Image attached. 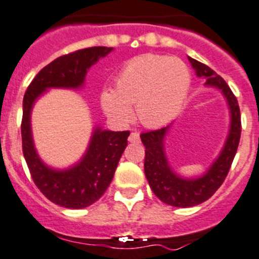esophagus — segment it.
Returning <instances> with one entry per match:
<instances>
[{
    "label": "esophagus",
    "instance_id": "obj_1",
    "mask_svg": "<svg viewBox=\"0 0 259 259\" xmlns=\"http://www.w3.org/2000/svg\"><path fill=\"white\" fill-rule=\"evenodd\" d=\"M127 139H129L130 143H139V141H141V137H139V133L133 132V133H130V135Z\"/></svg>",
    "mask_w": 259,
    "mask_h": 259
}]
</instances>
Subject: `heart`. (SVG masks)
I'll return each instance as SVG.
<instances>
[{"label": "heart", "instance_id": "heart-1", "mask_svg": "<svg viewBox=\"0 0 259 259\" xmlns=\"http://www.w3.org/2000/svg\"><path fill=\"white\" fill-rule=\"evenodd\" d=\"M189 84L190 72L180 59L146 53L125 64L115 80V91L105 89L101 94V105L117 124L132 120L135 105L142 124L157 127L178 115Z\"/></svg>", "mask_w": 259, "mask_h": 259}]
</instances>
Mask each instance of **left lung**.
Wrapping results in <instances>:
<instances>
[{
	"mask_svg": "<svg viewBox=\"0 0 259 259\" xmlns=\"http://www.w3.org/2000/svg\"><path fill=\"white\" fill-rule=\"evenodd\" d=\"M199 78H206L207 85L216 87L224 93L231 113L230 132L219 158L206 174L197 179H183L171 170L163 148V139L168 126L142 133L141 139L146 147L144 172L152 192L166 204L174 207H193L211 198L228 176L240 141L241 121L238 100L226 81L211 67L188 57Z\"/></svg>",
	"mask_w": 259,
	"mask_h": 259,
	"instance_id": "8db88e82",
	"label": "left lung"
}]
</instances>
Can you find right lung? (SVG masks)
Segmentation results:
<instances>
[{
	"label": "right lung",
	"instance_id": "add662e5",
	"mask_svg": "<svg viewBox=\"0 0 259 259\" xmlns=\"http://www.w3.org/2000/svg\"><path fill=\"white\" fill-rule=\"evenodd\" d=\"M111 51L112 47L84 48L53 60L35 75L24 96L21 139L26 165L45 197L65 208H84L102 197L126 148L130 132L96 129L80 162L69 170H53L35 152L30 129L31 107L46 89H76L83 85L89 67Z\"/></svg>",
	"mask_w": 259,
	"mask_h": 259
}]
</instances>
